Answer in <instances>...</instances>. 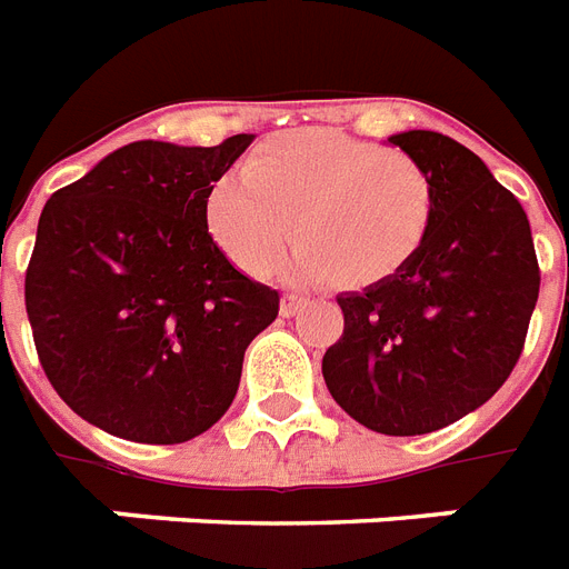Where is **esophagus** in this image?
I'll list each match as a JSON object with an SVG mask.
<instances>
[{
    "label": "esophagus",
    "mask_w": 569,
    "mask_h": 569,
    "mask_svg": "<svg viewBox=\"0 0 569 569\" xmlns=\"http://www.w3.org/2000/svg\"><path fill=\"white\" fill-rule=\"evenodd\" d=\"M301 307H307V298H303V295L286 292L283 301H280V312H283L286 319H289V316H295V312L301 310Z\"/></svg>",
    "instance_id": "obj_1"
}]
</instances>
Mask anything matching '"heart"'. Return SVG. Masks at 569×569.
<instances>
[{
	"label": "heart",
	"instance_id": "obj_1",
	"mask_svg": "<svg viewBox=\"0 0 569 569\" xmlns=\"http://www.w3.org/2000/svg\"><path fill=\"white\" fill-rule=\"evenodd\" d=\"M437 191L413 156L339 129H289L253 150L241 173L206 189L203 218L223 257L268 274L292 239L298 280L372 286L416 257L431 232Z\"/></svg>",
	"mask_w": 569,
	"mask_h": 569
}]
</instances>
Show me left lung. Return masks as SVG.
Masks as SVG:
<instances>
[{"label":"left lung","mask_w":569,"mask_h":569,"mask_svg":"<svg viewBox=\"0 0 569 569\" xmlns=\"http://www.w3.org/2000/svg\"><path fill=\"white\" fill-rule=\"evenodd\" d=\"M431 173L437 212L401 271L339 295L342 337L321 375L351 419L389 437L440 431L481 407L520 360L540 266L520 200L440 132L389 138Z\"/></svg>","instance_id":"8db88e82"}]
</instances>
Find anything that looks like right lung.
<instances>
[{"mask_svg":"<svg viewBox=\"0 0 569 569\" xmlns=\"http://www.w3.org/2000/svg\"><path fill=\"white\" fill-rule=\"evenodd\" d=\"M253 136L214 147L136 141L49 197L26 268L38 360L102 431L173 446L232 405L244 348L280 292L230 266L203 197Z\"/></svg>","mask_w":569,"mask_h":569,"instance_id":"obj_1","label":"right lung"}]
</instances>
